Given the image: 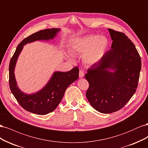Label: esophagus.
I'll return each mask as SVG.
<instances>
[{
	"label": "esophagus",
	"instance_id": "obj_1",
	"mask_svg": "<svg viewBox=\"0 0 148 148\" xmlns=\"http://www.w3.org/2000/svg\"><path fill=\"white\" fill-rule=\"evenodd\" d=\"M84 71L83 70H79V78H83L84 77Z\"/></svg>",
	"mask_w": 148,
	"mask_h": 148
}]
</instances>
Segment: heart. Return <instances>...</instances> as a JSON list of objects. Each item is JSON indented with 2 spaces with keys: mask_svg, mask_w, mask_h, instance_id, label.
<instances>
[{
  "mask_svg": "<svg viewBox=\"0 0 148 148\" xmlns=\"http://www.w3.org/2000/svg\"><path fill=\"white\" fill-rule=\"evenodd\" d=\"M108 44V39L105 36L89 35L75 40L71 44L70 50L74 53L83 55L84 63L93 65L101 61ZM67 56L70 60H73L71 55Z\"/></svg>",
  "mask_w": 148,
  "mask_h": 148,
  "instance_id": "b5f03b06",
  "label": "heart"
}]
</instances>
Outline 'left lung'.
I'll list each match as a JSON object with an SVG mask.
<instances>
[{"label": "left lung", "mask_w": 148, "mask_h": 148, "mask_svg": "<svg viewBox=\"0 0 148 148\" xmlns=\"http://www.w3.org/2000/svg\"><path fill=\"white\" fill-rule=\"evenodd\" d=\"M111 49L85 75L89 83L86 97L103 114L119 110L135 94L141 69V58L134 44L124 33L108 29Z\"/></svg>", "instance_id": "1"}]
</instances>
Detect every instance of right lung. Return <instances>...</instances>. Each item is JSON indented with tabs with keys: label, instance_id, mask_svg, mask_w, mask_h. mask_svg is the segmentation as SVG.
Masks as SVG:
<instances>
[{
	"label": "right lung",
	"instance_id": "1",
	"mask_svg": "<svg viewBox=\"0 0 148 148\" xmlns=\"http://www.w3.org/2000/svg\"><path fill=\"white\" fill-rule=\"evenodd\" d=\"M60 31L59 28H51L30 35L19 44L10 60L9 84L11 92L20 106L31 113L42 115L54 110L63 98L66 88L78 78L79 69L76 66L65 72L54 71L47 84L36 92L28 95L21 91L17 86L14 71L18 58L23 46L36 41L52 40Z\"/></svg>",
	"mask_w": 148,
	"mask_h": 148
}]
</instances>
